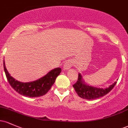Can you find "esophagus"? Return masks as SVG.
Here are the masks:
<instances>
[{
  "label": "esophagus",
  "mask_w": 128,
  "mask_h": 128,
  "mask_svg": "<svg viewBox=\"0 0 128 128\" xmlns=\"http://www.w3.org/2000/svg\"><path fill=\"white\" fill-rule=\"evenodd\" d=\"M72 66L73 62H72L71 60H67V61L65 62V64H64V66H63V69H64V70H68V69H70Z\"/></svg>",
  "instance_id": "esophagus-1"
}]
</instances>
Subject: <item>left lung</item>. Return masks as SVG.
<instances>
[{
	"label": "left lung",
	"mask_w": 128,
	"mask_h": 128,
	"mask_svg": "<svg viewBox=\"0 0 128 128\" xmlns=\"http://www.w3.org/2000/svg\"><path fill=\"white\" fill-rule=\"evenodd\" d=\"M116 83L117 82H114L112 85L105 88L95 87L89 86L86 83L82 78V74L79 73L77 82L73 85V86L75 90L76 93L80 98L84 99L93 100L101 98L108 94L114 88Z\"/></svg>",
	"instance_id": "obj_1"
}]
</instances>
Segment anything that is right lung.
Returning a JSON list of instances; mask_svg holds the SVG:
<instances>
[{"label": "right lung", "instance_id": "1", "mask_svg": "<svg viewBox=\"0 0 128 128\" xmlns=\"http://www.w3.org/2000/svg\"><path fill=\"white\" fill-rule=\"evenodd\" d=\"M4 67L7 80L10 86L20 94L30 98H36L46 94L55 83L56 78L61 72V68L57 67L37 80L29 82H22L16 80L10 75L6 68L4 61Z\"/></svg>", "mask_w": 128, "mask_h": 128}]
</instances>
